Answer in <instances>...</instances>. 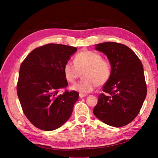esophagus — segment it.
Listing matches in <instances>:
<instances>
[{
    "label": "esophagus",
    "mask_w": 158,
    "mask_h": 158,
    "mask_svg": "<svg viewBox=\"0 0 158 158\" xmlns=\"http://www.w3.org/2000/svg\"><path fill=\"white\" fill-rule=\"evenodd\" d=\"M87 95L86 94H81V93H80L79 94V97L81 98H85V97Z\"/></svg>",
    "instance_id": "esophagus-1"
}]
</instances>
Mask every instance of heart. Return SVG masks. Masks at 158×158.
I'll list each match as a JSON object with an SVG mask.
<instances>
[{"label": "heart", "instance_id": "1", "mask_svg": "<svg viewBox=\"0 0 158 158\" xmlns=\"http://www.w3.org/2000/svg\"><path fill=\"white\" fill-rule=\"evenodd\" d=\"M73 64L67 62L63 67L66 80L73 83L83 73V79L72 86V89L81 94L92 92L97 86L108 82L111 75V65L108 60L102 59L100 53L85 50L77 53Z\"/></svg>", "mask_w": 158, "mask_h": 158}]
</instances>
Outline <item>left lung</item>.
<instances>
[{"instance_id":"left-lung-1","label":"left lung","mask_w":158,"mask_h":158,"mask_svg":"<svg viewBox=\"0 0 158 158\" xmlns=\"http://www.w3.org/2000/svg\"><path fill=\"white\" fill-rule=\"evenodd\" d=\"M111 65V75L93 110L97 118L113 127L130 123L138 115L147 96L143 66L136 53L125 45L106 42L96 45Z\"/></svg>"}]
</instances>
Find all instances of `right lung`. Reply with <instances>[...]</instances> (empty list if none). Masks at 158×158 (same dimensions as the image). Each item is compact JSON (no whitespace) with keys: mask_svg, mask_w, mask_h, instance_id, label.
I'll list each match as a JSON object with an SVG mask.
<instances>
[{"mask_svg":"<svg viewBox=\"0 0 158 158\" xmlns=\"http://www.w3.org/2000/svg\"><path fill=\"white\" fill-rule=\"evenodd\" d=\"M77 50L72 46L47 44L32 51L20 66L17 93L24 115L39 129L56 130L71 115L79 93L59 92L68 85L64 65Z\"/></svg>","mask_w":158,"mask_h":158,"instance_id":"right-lung-1","label":"right lung"}]
</instances>
